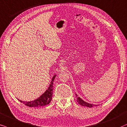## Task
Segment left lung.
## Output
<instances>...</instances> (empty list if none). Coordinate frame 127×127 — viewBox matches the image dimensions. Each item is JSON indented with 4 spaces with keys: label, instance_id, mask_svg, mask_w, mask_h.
I'll list each match as a JSON object with an SVG mask.
<instances>
[{
    "label": "left lung",
    "instance_id": "left-lung-1",
    "mask_svg": "<svg viewBox=\"0 0 127 127\" xmlns=\"http://www.w3.org/2000/svg\"><path fill=\"white\" fill-rule=\"evenodd\" d=\"M75 95L77 96V102L79 104H80V105L85 106V107H95V106H97V104H93L88 103L85 102V101H84L82 99H81L80 97H78L77 94H75Z\"/></svg>",
    "mask_w": 127,
    "mask_h": 127
}]
</instances>
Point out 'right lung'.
I'll return each instance as SVG.
<instances>
[{"label":"right lung","mask_w":127,"mask_h":127,"mask_svg":"<svg viewBox=\"0 0 127 127\" xmlns=\"http://www.w3.org/2000/svg\"><path fill=\"white\" fill-rule=\"evenodd\" d=\"M56 75H54L53 77L52 78V81L50 82V84L49 85L48 89L38 99H35L33 101H31V102H23L21 100H19L21 103H23L26 106H28V107H40V106H44L49 104L52 99L53 89V81Z\"/></svg>","instance_id":"1"}]
</instances>
